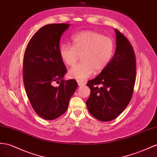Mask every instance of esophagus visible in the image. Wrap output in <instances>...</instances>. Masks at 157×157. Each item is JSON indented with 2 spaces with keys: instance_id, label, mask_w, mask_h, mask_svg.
<instances>
[{
  "instance_id": "obj_1",
  "label": "esophagus",
  "mask_w": 157,
  "mask_h": 157,
  "mask_svg": "<svg viewBox=\"0 0 157 157\" xmlns=\"http://www.w3.org/2000/svg\"><path fill=\"white\" fill-rule=\"evenodd\" d=\"M78 86H83L86 84L84 82H79V81H78Z\"/></svg>"
}]
</instances>
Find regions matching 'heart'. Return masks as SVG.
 I'll use <instances>...</instances> for the list:
<instances>
[{"mask_svg": "<svg viewBox=\"0 0 157 157\" xmlns=\"http://www.w3.org/2000/svg\"><path fill=\"white\" fill-rule=\"evenodd\" d=\"M73 46L61 44L59 53L63 62L72 66L81 56L82 62L68 71V76L79 82L84 81L107 66L114 52L113 41L109 37L91 30L79 32L72 37Z\"/></svg>", "mask_w": 157, "mask_h": 157, "instance_id": "1", "label": "heart"}]
</instances>
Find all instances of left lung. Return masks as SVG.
Here are the masks:
<instances>
[{"instance_id": "8db88e82", "label": "left lung", "mask_w": 157, "mask_h": 157, "mask_svg": "<svg viewBox=\"0 0 157 157\" xmlns=\"http://www.w3.org/2000/svg\"><path fill=\"white\" fill-rule=\"evenodd\" d=\"M115 32L116 48L113 58L97 77L87 83L91 90L86 101L88 111L101 121L115 119L125 109L131 99L135 81L133 49L122 33L117 29Z\"/></svg>"}]
</instances>
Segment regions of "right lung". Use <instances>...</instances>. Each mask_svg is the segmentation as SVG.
<instances>
[{
    "instance_id": "add662e5",
    "label": "right lung",
    "mask_w": 157,
    "mask_h": 157,
    "mask_svg": "<svg viewBox=\"0 0 157 157\" xmlns=\"http://www.w3.org/2000/svg\"><path fill=\"white\" fill-rule=\"evenodd\" d=\"M69 26L63 23L42 27L30 39L24 56L23 80L27 96L36 113L46 120L65 113L78 87L75 80L63 79L67 70L59 53L60 38ZM54 82L60 86H54Z\"/></svg>"
}]
</instances>
